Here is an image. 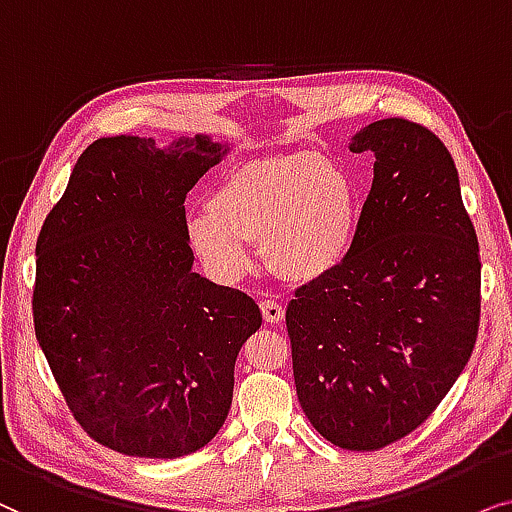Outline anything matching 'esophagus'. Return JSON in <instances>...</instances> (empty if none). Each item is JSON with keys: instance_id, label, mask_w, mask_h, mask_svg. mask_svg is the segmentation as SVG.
Returning a JSON list of instances; mask_svg holds the SVG:
<instances>
[{"instance_id": "obj_1", "label": "esophagus", "mask_w": 512, "mask_h": 512, "mask_svg": "<svg viewBox=\"0 0 512 512\" xmlns=\"http://www.w3.org/2000/svg\"><path fill=\"white\" fill-rule=\"evenodd\" d=\"M260 309H262V316L267 323H281L285 316V309L278 302H274V299H262Z\"/></svg>"}]
</instances>
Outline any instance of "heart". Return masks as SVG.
<instances>
[{
  "label": "heart",
  "instance_id": "1",
  "mask_svg": "<svg viewBox=\"0 0 512 512\" xmlns=\"http://www.w3.org/2000/svg\"><path fill=\"white\" fill-rule=\"evenodd\" d=\"M356 220L349 173L327 156L299 152L231 170L206 208L189 215L187 238L220 283L248 274L255 241L283 276L316 278L349 250Z\"/></svg>",
  "mask_w": 512,
  "mask_h": 512
}]
</instances>
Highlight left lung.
Wrapping results in <instances>:
<instances>
[{
    "label": "left lung",
    "instance_id": "8db88e82",
    "mask_svg": "<svg viewBox=\"0 0 512 512\" xmlns=\"http://www.w3.org/2000/svg\"><path fill=\"white\" fill-rule=\"evenodd\" d=\"M374 156L356 236L285 311L299 405L332 445L374 452L431 417L480 325V248L438 135L407 119L360 128Z\"/></svg>",
    "mask_w": 512,
    "mask_h": 512
}]
</instances>
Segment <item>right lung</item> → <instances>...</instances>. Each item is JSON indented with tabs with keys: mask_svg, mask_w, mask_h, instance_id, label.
<instances>
[{
	"mask_svg": "<svg viewBox=\"0 0 512 512\" xmlns=\"http://www.w3.org/2000/svg\"><path fill=\"white\" fill-rule=\"evenodd\" d=\"M208 135H117L86 147L37 238L34 332L74 419L145 459L206 447L262 313L192 271L185 199L227 156Z\"/></svg>",
	"mask_w": 512,
	"mask_h": 512,
	"instance_id": "1",
	"label": "right lung"
}]
</instances>
